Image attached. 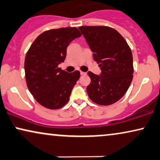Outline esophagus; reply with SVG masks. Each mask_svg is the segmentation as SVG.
I'll return each instance as SVG.
<instances>
[{
	"instance_id": "esophagus-1",
	"label": "esophagus",
	"mask_w": 160,
	"mask_h": 160,
	"mask_svg": "<svg viewBox=\"0 0 160 160\" xmlns=\"http://www.w3.org/2000/svg\"><path fill=\"white\" fill-rule=\"evenodd\" d=\"M80 74L82 76H85L87 74V72H82V71H80Z\"/></svg>"
}]
</instances>
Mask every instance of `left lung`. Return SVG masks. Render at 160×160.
<instances>
[{"label": "left lung", "mask_w": 160, "mask_h": 160, "mask_svg": "<svg viewBox=\"0 0 160 160\" xmlns=\"http://www.w3.org/2000/svg\"><path fill=\"white\" fill-rule=\"evenodd\" d=\"M78 29L101 70L100 75L88 72L89 98L99 105L112 104L125 95L133 78L132 51L123 37L110 27L85 26Z\"/></svg>", "instance_id": "8db88e82"}]
</instances>
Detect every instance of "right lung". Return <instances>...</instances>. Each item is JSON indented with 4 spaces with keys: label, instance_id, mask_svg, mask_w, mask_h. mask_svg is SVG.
Wrapping results in <instances>:
<instances>
[{
    "label": "right lung",
    "instance_id": "right-lung-1",
    "mask_svg": "<svg viewBox=\"0 0 160 160\" xmlns=\"http://www.w3.org/2000/svg\"><path fill=\"white\" fill-rule=\"evenodd\" d=\"M82 36L76 27L46 31L39 34L25 58L27 87L39 104L57 109L68 102L80 77L78 70L68 72L58 67L65 61L71 41Z\"/></svg>",
    "mask_w": 160,
    "mask_h": 160
}]
</instances>
